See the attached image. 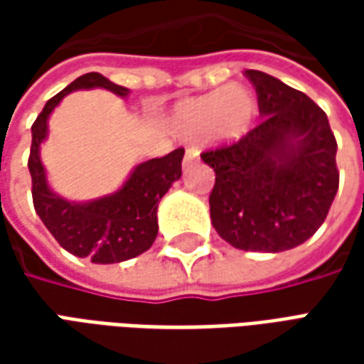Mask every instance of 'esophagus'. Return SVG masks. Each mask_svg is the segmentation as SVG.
<instances>
[{
    "mask_svg": "<svg viewBox=\"0 0 364 364\" xmlns=\"http://www.w3.org/2000/svg\"><path fill=\"white\" fill-rule=\"evenodd\" d=\"M198 159V150L195 146H191L185 150V159H183V166H191L193 161H197Z\"/></svg>",
    "mask_w": 364,
    "mask_h": 364,
    "instance_id": "34e87169",
    "label": "esophagus"
}]
</instances>
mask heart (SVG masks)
Wrapping results in <instances>:
<instances>
[{
    "instance_id": "1",
    "label": "heart",
    "mask_w": 364,
    "mask_h": 364,
    "mask_svg": "<svg viewBox=\"0 0 364 364\" xmlns=\"http://www.w3.org/2000/svg\"><path fill=\"white\" fill-rule=\"evenodd\" d=\"M257 101L252 91L226 85L175 107L173 127L183 136L208 134L216 142H234L252 128Z\"/></svg>"
}]
</instances>
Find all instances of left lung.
<instances>
[{
    "mask_svg": "<svg viewBox=\"0 0 364 364\" xmlns=\"http://www.w3.org/2000/svg\"><path fill=\"white\" fill-rule=\"evenodd\" d=\"M245 77L263 120L237 142L200 154L216 173L210 220L237 250L287 252L316 234L336 198V136L302 91L257 70Z\"/></svg>",
    "mask_w": 364,
    "mask_h": 364,
    "instance_id": "left-lung-1",
    "label": "left lung"
}]
</instances>
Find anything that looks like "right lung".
Segmentation results:
<instances>
[{
    "label": "right lung",
    "mask_w": 364,
    "mask_h": 364,
    "mask_svg": "<svg viewBox=\"0 0 364 364\" xmlns=\"http://www.w3.org/2000/svg\"><path fill=\"white\" fill-rule=\"evenodd\" d=\"M103 87L119 97L128 90L109 82L105 75L91 72L54 95L44 105L33 124V144L28 156V171L33 179V205L44 226L66 252L77 257H90L93 263H120L150 250L158 236V203L169 187L181 177L185 150L169 151L134 167L127 183L109 197L91 203H70L54 195L46 183V171L38 148L48 134V117L62 97L75 90Z\"/></svg>",
    "instance_id": "add662e5"
}]
</instances>
